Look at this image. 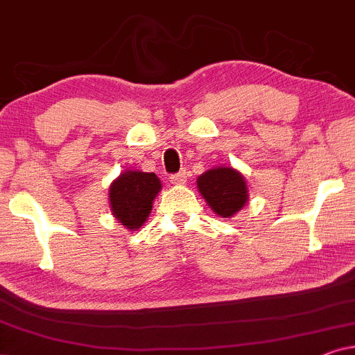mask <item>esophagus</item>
<instances>
[{
  "instance_id": "obj_1",
  "label": "esophagus",
  "mask_w": 355,
  "mask_h": 355,
  "mask_svg": "<svg viewBox=\"0 0 355 355\" xmlns=\"http://www.w3.org/2000/svg\"><path fill=\"white\" fill-rule=\"evenodd\" d=\"M169 179H171V182L176 184V186H182V184H186V181H187V173L179 171L178 174H173Z\"/></svg>"
}]
</instances>
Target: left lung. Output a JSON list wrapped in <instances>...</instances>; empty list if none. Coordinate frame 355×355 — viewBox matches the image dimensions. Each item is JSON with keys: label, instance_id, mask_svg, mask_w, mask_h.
<instances>
[{"label": "left lung", "instance_id": "8db88e82", "mask_svg": "<svg viewBox=\"0 0 355 355\" xmlns=\"http://www.w3.org/2000/svg\"><path fill=\"white\" fill-rule=\"evenodd\" d=\"M197 189L213 213L232 218L249 202V187L242 174L232 166H215L197 178Z\"/></svg>", "mask_w": 355, "mask_h": 355}]
</instances>
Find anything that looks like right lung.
I'll return each mask as SVG.
<instances>
[{"label":"right lung","mask_w":355,"mask_h":355,"mask_svg":"<svg viewBox=\"0 0 355 355\" xmlns=\"http://www.w3.org/2000/svg\"><path fill=\"white\" fill-rule=\"evenodd\" d=\"M159 191L162 181L157 174L128 169L111 182L108 191L110 210L125 230L135 231L147 221Z\"/></svg>","instance_id":"obj_1"}]
</instances>
